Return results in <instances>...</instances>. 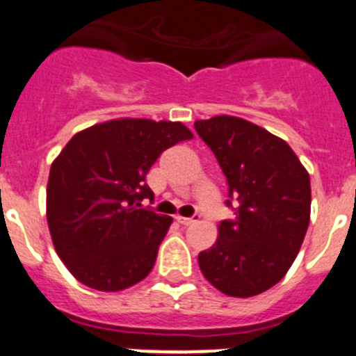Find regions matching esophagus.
I'll return each mask as SVG.
<instances>
[{
	"instance_id": "obj_1",
	"label": "esophagus",
	"mask_w": 356,
	"mask_h": 356,
	"mask_svg": "<svg viewBox=\"0 0 356 356\" xmlns=\"http://www.w3.org/2000/svg\"><path fill=\"white\" fill-rule=\"evenodd\" d=\"M195 218H197V216H195ZM195 218H183V216H175V220H177L179 225H183V227H188V225L195 223Z\"/></svg>"
}]
</instances>
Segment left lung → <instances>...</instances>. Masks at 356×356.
Listing matches in <instances>:
<instances>
[{"label": "left lung", "mask_w": 356, "mask_h": 356, "mask_svg": "<svg viewBox=\"0 0 356 356\" xmlns=\"http://www.w3.org/2000/svg\"><path fill=\"white\" fill-rule=\"evenodd\" d=\"M228 183L234 220L199 254L202 275L227 296L251 298L284 279L309 223V175L284 140L232 115L193 122Z\"/></svg>", "instance_id": "left-lung-1"}]
</instances>
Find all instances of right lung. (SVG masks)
Listing matches in <instances>:
<instances>
[{"label":"right lung","instance_id":"obj_1","mask_svg":"<svg viewBox=\"0 0 356 356\" xmlns=\"http://www.w3.org/2000/svg\"><path fill=\"white\" fill-rule=\"evenodd\" d=\"M193 138L181 122L115 119L77 133L54 161L47 218L55 251L91 289L115 293L145 279L173 223L142 207L157 157Z\"/></svg>","mask_w":356,"mask_h":356}]
</instances>
